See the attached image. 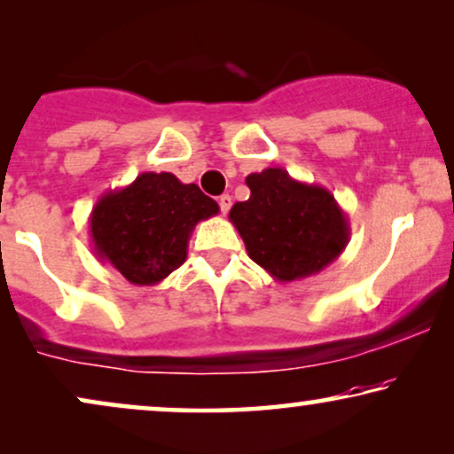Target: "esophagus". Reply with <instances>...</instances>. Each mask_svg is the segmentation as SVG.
Returning a JSON list of instances; mask_svg holds the SVG:
<instances>
[{
    "label": "esophagus",
    "instance_id": "obj_1",
    "mask_svg": "<svg viewBox=\"0 0 454 454\" xmlns=\"http://www.w3.org/2000/svg\"><path fill=\"white\" fill-rule=\"evenodd\" d=\"M219 207H221V213H223V215H227V213H229V208H231V196H229V194H223V196L219 198Z\"/></svg>",
    "mask_w": 454,
    "mask_h": 454
}]
</instances>
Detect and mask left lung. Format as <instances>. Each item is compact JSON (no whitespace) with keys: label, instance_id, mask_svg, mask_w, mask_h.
Returning <instances> with one entry per match:
<instances>
[{"label":"left lung","instance_id":"1","mask_svg":"<svg viewBox=\"0 0 454 454\" xmlns=\"http://www.w3.org/2000/svg\"><path fill=\"white\" fill-rule=\"evenodd\" d=\"M250 198L233 204L229 221L247 256L278 283L312 277L334 262L349 244V219L318 184H303L283 167L246 177Z\"/></svg>","mask_w":454,"mask_h":454}]
</instances>
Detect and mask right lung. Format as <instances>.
Masks as SVG:
<instances>
[{
    "mask_svg": "<svg viewBox=\"0 0 454 454\" xmlns=\"http://www.w3.org/2000/svg\"><path fill=\"white\" fill-rule=\"evenodd\" d=\"M216 213L219 204L196 184L145 171L97 200L89 219L92 252L129 283L151 287L185 262L194 227Z\"/></svg>",
    "mask_w": 454,
    "mask_h": 454,
    "instance_id": "obj_1",
    "label": "right lung"
}]
</instances>
